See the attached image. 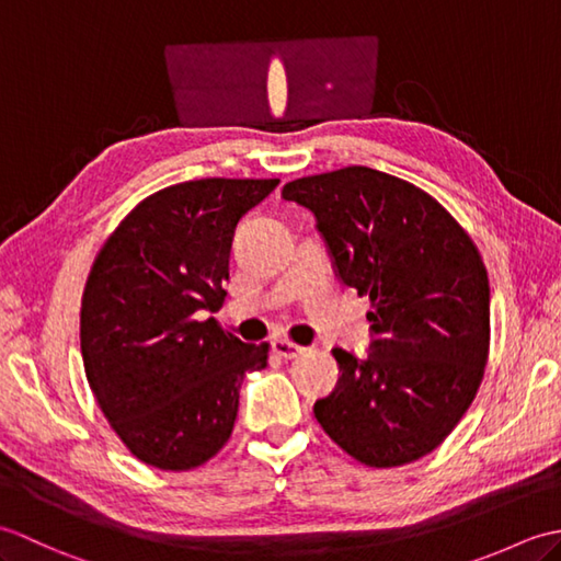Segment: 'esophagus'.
<instances>
[{
    "instance_id": "1",
    "label": "esophagus",
    "mask_w": 561,
    "mask_h": 561,
    "mask_svg": "<svg viewBox=\"0 0 561 561\" xmlns=\"http://www.w3.org/2000/svg\"><path fill=\"white\" fill-rule=\"evenodd\" d=\"M272 350L277 352L279 356H284V359H296V356H301L306 352L301 344H294V342L282 340V337L272 342Z\"/></svg>"
}]
</instances>
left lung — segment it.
Returning <instances> with one entry per match:
<instances>
[{
  "label": "left lung",
  "instance_id": "1",
  "mask_svg": "<svg viewBox=\"0 0 561 561\" xmlns=\"http://www.w3.org/2000/svg\"><path fill=\"white\" fill-rule=\"evenodd\" d=\"M316 214L337 277L368 296V359L332 350L340 380L316 420L368 468H398L444 444L490 359V277L468 231L416 185L366 165L282 190Z\"/></svg>",
  "mask_w": 561,
  "mask_h": 561
}]
</instances>
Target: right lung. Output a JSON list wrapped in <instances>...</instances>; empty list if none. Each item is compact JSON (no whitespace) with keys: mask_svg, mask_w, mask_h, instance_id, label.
Wrapping results in <instances>:
<instances>
[{"mask_svg":"<svg viewBox=\"0 0 561 561\" xmlns=\"http://www.w3.org/2000/svg\"><path fill=\"white\" fill-rule=\"evenodd\" d=\"M202 178L141 199L93 260L81 296L83 371L127 450L159 470H193L226 446L245 374L270 344L217 320L238 219L274 187Z\"/></svg>","mask_w":561,"mask_h":561,"instance_id":"add662e5","label":"right lung"}]
</instances>
